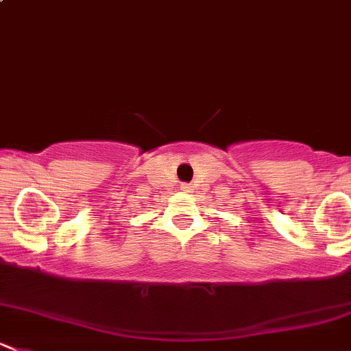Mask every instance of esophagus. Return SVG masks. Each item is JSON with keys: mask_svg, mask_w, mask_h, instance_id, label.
I'll return each mask as SVG.
<instances>
[{"mask_svg": "<svg viewBox=\"0 0 351 351\" xmlns=\"http://www.w3.org/2000/svg\"><path fill=\"white\" fill-rule=\"evenodd\" d=\"M180 190H182V192H185V193H190V192H193V186L189 185V183H182Z\"/></svg>", "mask_w": 351, "mask_h": 351, "instance_id": "obj_1", "label": "esophagus"}]
</instances>
